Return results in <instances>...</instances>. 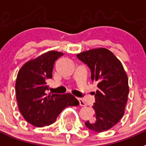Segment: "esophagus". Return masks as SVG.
I'll use <instances>...</instances> for the list:
<instances>
[{
	"label": "esophagus",
	"mask_w": 146,
	"mask_h": 146,
	"mask_svg": "<svg viewBox=\"0 0 146 146\" xmlns=\"http://www.w3.org/2000/svg\"><path fill=\"white\" fill-rule=\"evenodd\" d=\"M78 102H79V104H80V106H82V107H85V106H86V103H85V102L81 99V98H78Z\"/></svg>",
	"instance_id": "esophagus-1"
}]
</instances>
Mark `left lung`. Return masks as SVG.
I'll list each match as a JSON object with an SVG mask.
<instances>
[{"instance_id": "obj_1", "label": "left lung", "mask_w": 146, "mask_h": 146, "mask_svg": "<svg viewBox=\"0 0 146 146\" xmlns=\"http://www.w3.org/2000/svg\"><path fill=\"white\" fill-rule=\"evenodd\" d=\"M77 57L90 68L91 80L98 88L94 92V117L85 125L97 133L107 131L125 113L129 92L127 74L121 62L108 49H92L78 54Z\"/></svg>"}]
</instances>
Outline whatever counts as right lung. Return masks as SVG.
Returning a JSON list of instances; mask_svg holds the SVG:
<instances>
[{"mask_svg": "<svg viewBox=\"0 0 146 146\" xmlns=\"http://www.w3.org/2000/svg\"><path fill=\"white\" fill-rule=\"evenodd\" d=\"M62 54L57 51L45 53L25 63L17 75L15 92L19 110L25 120L36 127L51 125L62 110L79 105L70 93H46L47 82L52 78L54 62Z\"/></svg>", "mask_w": 146, "mask_h": 146, "instance_id": "1", "label": "right lung"}]
</instances>
